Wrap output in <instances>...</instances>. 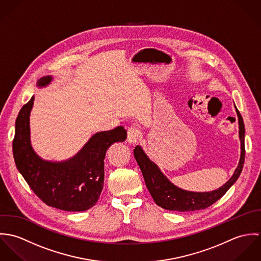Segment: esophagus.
Instances as JSON below:
<instances>
[{
    "instance_id": "1",
    "label": "esophagus",
    "mask_w": 261,
    "mask_h": 261,
    "mask_svg": "<svg viewBox=\"0 0 261 261\" xmlns=\"http://www.w3.org/2000/svg\"><path fill=\"white\" fill-rule=\"evenodd\" d=\"M140 138V130L137 126L133 125V126H128L127 127V142L135 144L138 142Z\"/></svg>"
}]
</instances>
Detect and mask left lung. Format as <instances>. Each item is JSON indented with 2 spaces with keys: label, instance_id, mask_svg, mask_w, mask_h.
Listing matches in <instances>:
<instances>
[{
  "label": "left lung",
  "instance_id": "1",
  "mask_svg": "<svg viewBox=\"0 0 261 261\" xmlns=\"http://www.w3.org/2000/svg\"><path fill=\"white\" fill-rule=\"evenodd\" d=\"M236 109V107H235ZM239 123V138L241 141V155L237 169L235 170L231 179L219 189L207 192L196 193L182 190L173 185L159 170L155 164H153L141 147L137 146L134 149V154L139 167L143 173L146 186L148 188L153 201L160 207L171 211H196L206 209L216 201H218L224 194L230 189L237 179L239 178L244 164L245 148H244V122L239 111L236 109Z\"/></svg>",
  "mask_w": 261,
  "mask_h": 261
}]
</instances>
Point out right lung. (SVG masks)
<instances>
[{"label": "right lung", "mask_w": 261, "mask_h": 261, "mask_svg": "<svg viewBox=\"0 0 261 261\" xmlns=\"http://www.w3.org/2000/svg\"><path fill=\"white\" fill-rule=\"evenodd\" d=\"M50 76L38 80L44 86ZM34 96L23 106L16 119L13 154L16 166L29 187L48 206L64 211H85L93 207L102 191L105 156L113 143L123 142L126 130L117 126L95 134L72 159L62 163L41 160L30 144L29 116Z\"/></svg>", "instance_id": "obj_1"}]
</instances>
